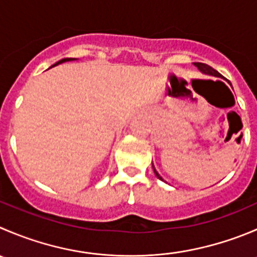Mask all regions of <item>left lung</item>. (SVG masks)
Instances as JSON below:
<instances>
[{
  "label": "left lung",
  "instance_id": "8db88e82",
  "mask_svg": "<svg viewBox=\"0 0 257 257\" xmlns=\"http://www.w3.org/2000/svg\"><path fill=\"white\" fill-rule=\"evenodd\" d=\"M193 65H195L196 68H197L198 70L201 71V73L206 74V75H212V76H218V78H221L220 73H218L217 70H215V69H213V68H211L210 65H207V64H203V62H193ZM153 171H154V173H156L157 178H159V179H161V181H163V178H162V177L159 176V173L156 171L154 166H153Z\"/></svg>",
  "mask_w": 257,
  "mask_h": 257
}]
</instances>
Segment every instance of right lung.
I'll list each match as a JSON object with an SVG mask.
<instances>
[{
	"label": "right lung",
	"mask_w": 257,
	"mask_h": 257,
	"mask_svg": "<svg viewBox=\"0 0 257 257\" xmlns=\"http://www.w3.org/2000/svg\"><path fill=\"white\" fill-rule=\"evenodd\" d=\"M73 60H75V59H73V57H66V59H62V60H60V61H57L56 64H54L52 66H56V65H59V64H62V62H66V61H73Z\"/></svg>",
	"instance_id": "add662e5"
}]
</instances>
